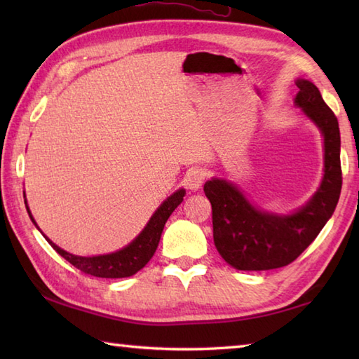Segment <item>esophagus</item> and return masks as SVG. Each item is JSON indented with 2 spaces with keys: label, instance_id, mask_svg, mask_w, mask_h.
I'll use <instances>...</instances> for the list:
<instances>
[{
  "label": "esophagus",
  "instance_id": "1",
  "mask_svg": "<svg viewBox=\"0 0 359 359\" xmlns=\"http://www.w3.org/2000/svg\"><path fill=\"white\" fill-rule=\"evenodd\" d=\"M205 180V172L202 170H191L185 177V184L189 189H199Z\"/></svg>",
  "mask_w": 359,
  "mask_h": 359
}]
</instances>
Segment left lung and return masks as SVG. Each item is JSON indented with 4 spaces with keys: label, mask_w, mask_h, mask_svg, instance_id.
<instances>
[{
    "label": "left lung",
    "mask_w": 359,
    "mask_h": 359,
    "mask_svg": "<svg viewBox=\"0 0 359 359\" xmlns=\"http://www.w3.org/2000/svg\"><path fill=\"white\" fill-rule=\"evenodd\" d=\"M294 103L324 135V179L299 211L276 216L255 208L233 184L212 179L203 187L211 202L212 238L225 261L238 270H273L292 264L316 239L333 215L342 187L338 118L309 80H297Z\"/></svg>",
    "instance_id": "left-lung-1"
}]
</instances>
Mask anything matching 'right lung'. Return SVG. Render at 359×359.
<instances>
[{
    "label": "right lung",
    "instance_id": "obj_1",
    "mask_svg": "<svg viewBox=\"0 0 359 359\" xmlns=\"http://www.w3.org/2000/svg\"><path fill=\"white\" fill-rule=\"evenodd\" d=\"M184 196H185V189H179V191H175L171 197H168V199L160 205L154 215H152L148 225L144 226V230L137 236V238L129 243L128 247H125L120 251H116V253L104 255V256H94V257L74 256L60 248L58 245H55V243L49 241L48 238H46V241L50 243L52 248L55 250L60 256H63L67 262L72 264L75 269H79L85 274H90V276H95V278H111V279L129 278L139 270H142L143 266L149 262V259L154 256L166 220L171 216V212L182 203V201H184ZM26 208L30 219H32V222L35 224V220L29 211V207ZM38 230H40V228H38Z\"/></svg>",
    "mask_w": 359,
    "mask_h": 359
}]
</instances>
